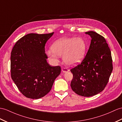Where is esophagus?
<instances>
[{
	"label": "esophagus",
	"mask_w": 122,
	"mask_h": 122,
	"mask_svg": "<svg viewBox=\"0 0 122 122\" xmlns=\"http://www.w3.org/2000/svg\"><path fill=\"white\" fill-rule=\"evenodd\" d=\"M69 71V70L67 69V68H62V71H63V72L66 73V72H68Z\"/></svg>",
	"instance_id": "esophagus-1"
}]
</instances>
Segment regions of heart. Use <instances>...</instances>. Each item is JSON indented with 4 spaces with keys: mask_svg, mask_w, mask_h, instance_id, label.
Instances as JSON below:
<instances>
[{
    "mask_svg": "<svg viewBox=\"0 0 122 122\" xmlns=\"http://www.w3.org/2000/svg\"><path fill=\"white\" fill-rule=\"evenodd\" d=\"M87 45L81 38H63L53 43L47 55L52 62L58 61V56L63 55V60L68 66H74L83 59Z\"/></svg>",
    "mask_w": 122,
    "mask_h": 122,
    "instance_id": "heart-1",
    "label": "heart"
}]
</instances>
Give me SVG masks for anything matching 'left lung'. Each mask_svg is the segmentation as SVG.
I'll return each mask as SVG.
<instances>
[{
  "label": "left lung",
  "mask_w": 122,
  "mask_h": 122,
  "mask_svg": "<svg viewBox=\"0 0 122 122\" xmlns=\"http://www.w3.org/2000/svg\"><path fill=\"white\" fill-rule=\"evenodd\" d=\"M92 38L83 60L70 70L73 78L70 86L79 95L90 97L102 92L107 85L113 70L110 49L103 36L97 32H85Z\"/></svg>",
  "instance_id": "obj_1"
}]
</instances>
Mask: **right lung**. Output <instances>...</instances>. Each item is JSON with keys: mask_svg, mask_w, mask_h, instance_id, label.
I'll list each match as a JSON object with an SVG mask.
<instances>
[{"mask_svg": "<svg viewBox=\"0 0 122 122\" xmlns=\"http://www.w3.org/2000/svg\"><path fill=\"white\" fill-rule=\"evenodd\" d=\"M53 34H27L17 41L12 50L11 78L27 98L39 99L46 95L60 75V66H51L46 61L45 45Z\"/></svg>", "mask_w": 122, "mask_h": 122, "instance_id": "right-lung-1", "label": "right lung"}]
</instances>
